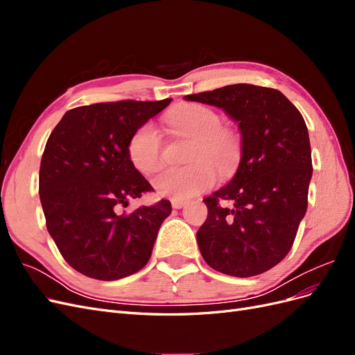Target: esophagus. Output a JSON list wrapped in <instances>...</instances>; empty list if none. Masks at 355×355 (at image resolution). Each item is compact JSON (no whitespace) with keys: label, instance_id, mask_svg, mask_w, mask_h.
<instances>
[{"label":"esophagus","instance_id":"34e87169","mask_svg":"<svg viewBox=\"0 0 355 355\" xmlns=\"http://www.w3.org/2000/svg\"><path fill=\"white\" fill-rule=\"evenodd\" d=\"M185 206H187V201L185 200H176V198L171 200V207H173V209H182V207H185Z\"/></svg>","mask_w":355,"mask_h":355}]
</instances>
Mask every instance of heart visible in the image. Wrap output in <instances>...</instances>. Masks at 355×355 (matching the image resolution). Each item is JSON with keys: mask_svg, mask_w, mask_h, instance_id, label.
<instances>
[{"mask_svg": "<svg viewBox=\"0 0 355 355\" xmlns=\"http://www.w3.org/2000/svg\"><path fill=\"white\" fill-rule=\"evenodd\" d=\"M175 132L196 139L189 159L194 163L161 171L153 180L159 196L187 200L210 189L218 182V171L228 178L235 173L241 161V139L231 128L222 127L220 115L198 103L178 106L166 116ZM163 141L153 123H145L128 139L127 155L142 175H151L161 166ZM214 164L211 165V163Z\"/></svg>", "mask_w": 355, "mask_h": 355, "instance_id": "1", "label": "heart"}]
</instances>
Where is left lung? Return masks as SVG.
Here are the masks:
<instances>
[{
	"label": "left lung",
	"instance_id": "1",
	"mask_svg": "<svg viewBox=\"0 0 355 355\" xmlns=\"http://www.w3.org/2000/svg\"><path fill=\"white\" fill-rule=\"evenodd\" d=\"M185 99L222 108L239 121L243 137L237 173L202 200L209 213L197 232L200 252L222 274L259 275L292 249L308 207L313 159L304 116L282 92L253 84Z\"/></svg>",
	"mask_w": 355,
	"mask_h": 355
}]
</instances>
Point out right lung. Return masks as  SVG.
I'll list each match as a JSON object with an SVG mask.
<instances>
[{
	"label": "right lung",
	"instance_id": "1",
	"mask_svg": "<svg viewBox=\"0 0 355 355\" xmlns=\"http://www.w3.org/2000/svg\"><path fill=\"white\" fill-rule=\"evenodd\" d=\"M171 99L120 101L69 110L46 144L40 166V200L47 231L75 271L114 282L148 263L168 200L132 213V198L154 191L127 155L136 128Z\"/></svg>",
	"mask_w": 355,
	"mask_h": 355
}]
</instances>
